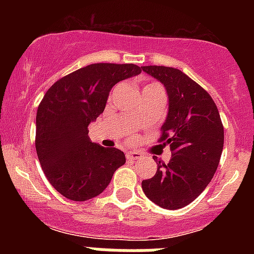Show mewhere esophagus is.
<instances>
[{
  "instance_id": "obj_1",
  "label": "esophagus",
  "mask_w": 254,
  "mask_h": 254,
  "mask_svg": "<svg viewBox=\"0 0 254 254\" xmlns=\"http://www.w3.org/2000/svg\"><path fill=\"white\" fill-rule=\"evenodd\" d=\"M126 156H127V159H128V160H137V159H141V156H142V155L137 151H129V152H127V155H126Z\"/></svg>"
}]
</instances>
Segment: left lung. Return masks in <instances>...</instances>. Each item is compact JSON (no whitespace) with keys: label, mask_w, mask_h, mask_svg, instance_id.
I'll use <instances>...</instances> for the list:
<instances>
[{"label":"left lung","mask_w":254,"mask_h":254,"mask_svg":"<svg viewBox=\"0 0 254 254\" xmlns=\"http://www.w3.org/2000/svg\"><path fill=\"white\" fill-rule=\"evenodd\" d=\"M141 68L167 89L169 112L158 142L172 150L169 163L156 160L155 176L141 186L150 201L177 210L194 201L214 177L224 147V126L210 94L181 69Z\"/></svg>","instance_id":"left-lung-1"}]
</instances>
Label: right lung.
Wrapping results in <instances>:
<instances>
[{
    "label": "right lung",
    "instance_id": "right-lung-1",
    "mask_svg": "<svg viewBox=\"0 0 254 254\" xmlns=\"http://www.w3.org/2000/svg\"><path fill=\"white\" fill-rule=\"evenodd\" d=\"M141 72L133 64H93L52 85L37 112L35 149L47 179L72 201L100 194L126 163L116 147L89 138V125L104 112L112 87Z\"/></svg>",
    "mask_w": 254,
    "mask_h": 254
}]
</instances>
